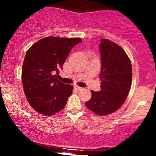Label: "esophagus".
<instances>
[{
  "mask_svg": "<svg viewBox=\"0 0 156 156\" xmlns=\"http://www.w3.org/2000/svg\"><path fill=\"white\" fill-rule=\"evenodd\" d=\"M75 88L76 89V90H83V87H79V86H76V87H75Z\"/></svg>",
  "mask_w": 156,
  "mask_h": 156,
  "instance_id": "obj_1",
  "label": "esophagus"
}]
</instances>
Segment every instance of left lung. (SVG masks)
Segmentation results:
<instances>
[{
	"instance_id": "8db88e82",
	"label": "left lung",
	"mask_w": 156,
	"mask_h": 156,
	"mask_svg": "<svg viewBox=\"0 0 156 156\" xmlns=\"http://www.w3.org/2000/svg\"><path fill=\"white\" fill-rule=\"evenodd\" d=\"M99 48L101 90H91V98L85 105L96 114L106 116L116 111L125 101L132 84V66L125 50L114 42L102 39Z\"/></svg>"
}]
</instances>
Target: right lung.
I'll return each instance as SVG.
<instances>
[{
  "label": "right lung",
  "instance_id": "1",
  "mask_svg": "<svg viewBox=\"0 0 156 156\" xmlns=\"http://www.w3.org/2000/svg\"><path fill=\"white\" fill-rule=\"evenodd\" d=\"M81 41V38L50 36L38 40L26 51L23 86L29 105L40 114L58 113L72 94V85L62 83L57 76L70 51Z\"/></svg>",
  "mask_w": 156,
  "mask_h": 156
}]
</instances>
